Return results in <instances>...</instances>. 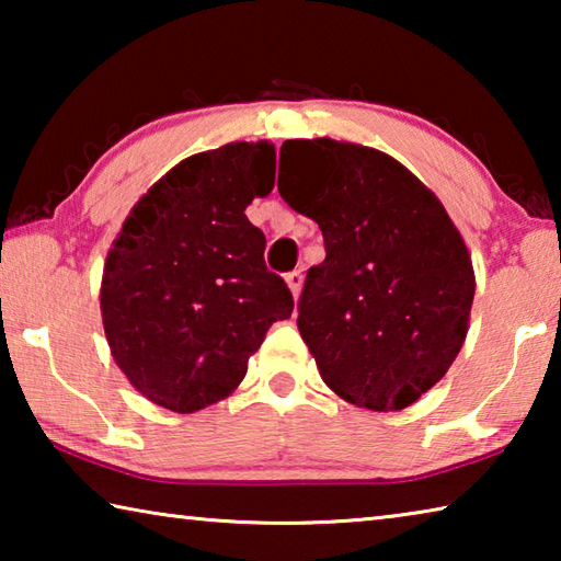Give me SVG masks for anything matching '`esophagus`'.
Here are the masks:
<instances>
[{
	"mask_svg": "<svg viewBox=\"0 0 561 561\" xmlns=\"http://www.w3.org/2000/svg\"><path fill=\"white\" fill-rule=\"evenodd\" d=\"M287 284H289V289H291V294H294V299H297L299 291H301V284H304V274H301L299 270L289 272V274H287Z\"/></svg>",
	"mask_w": 561,
	"mask_h": 561,
	"instance_id": "obj_1",
	"label": "esophagus"
}]
</instances>
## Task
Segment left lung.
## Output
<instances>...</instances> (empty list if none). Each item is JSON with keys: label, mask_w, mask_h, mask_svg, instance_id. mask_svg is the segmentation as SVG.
<instances>
[{"label": "left lung", "mask_w": 561, "mask_h": 561, "mask_svg": "<svg viewBox=\"0 0 561 561\" xmlns=\"http://www.w3.org/2000/svg\"><path fill=\"white\" fill-rule=\"evenodd\" d=\"M277 187L324 234L297 319L324 383L368 411L415 403L458 356L474 297L445 207L391 156L331 138L284 140Z\"/></svg>", "instance_id": "obj_1"}]
</instances>
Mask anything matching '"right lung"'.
Returning <instances> with one entry per match:
<instances>
[{
  "mask_svg": "<svg viewBox=\"0 0 561 561\" xmlns=\"http://www.w3.org/2000/svg\"><path fill=\"white\" fill-rule=\"evenodd\" d=\"M270 144L185 158L140 197L106 257L101 314L111 354L150 401L193 413L230 396L291 291L264 264L247 205L274 187Z\"/></svg>",
  "mask_w": 561,
  "mask_h": 561,
  "instance_id": "add662e5",
  "label": "right lung"
}]
</instances>
